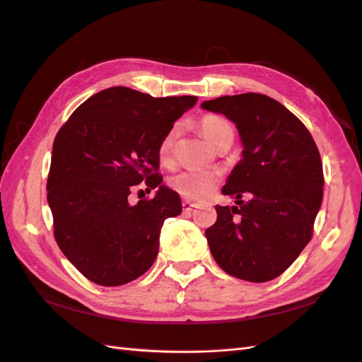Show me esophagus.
I'll return each instance as SVG.
<instances>
[{
    "mask_svg": "<svg viewBox=\"0 0 362 362\" xmlns=\"http://www.w3.org/2000/svg\"><path fill=\"white\" fill-rule=\"evenodd\" d=\"M194 208H198V205L190 202V201H184V202H182V210H184L185 213H190L192 210H194Z\"/></svg>",
    "mask_w": 362,
    "mask_h": 362,
    "instance_id": "obj_1",
    "label": "esophagus"
}]
</instances>
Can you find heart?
I'll return each instance as SVG.
<instances>
[{
	"mask_svg": "<svg viewBox=\"0 0 362 362\" xmlns=\"http://www.w3.org/2000/svg\"><path fill=\"white\" fill-rule=\"evenodd\" d=\"M199 129L208 144L214 148L225 137L234 136V128L222 116L206 115L199 120ZM178 137V127H172L163 136L158 144L157 156L161 164H170L173 161L175 144ZM170 189L190 201H204L210 196L218 185V173L213 170H182L173 175L169 181Z\"/></svg>",
	"mask_w": 362,
	"mask_h": 362,
	"instance_id": "heart-1",
	"label": "heart"
}]
</instances>
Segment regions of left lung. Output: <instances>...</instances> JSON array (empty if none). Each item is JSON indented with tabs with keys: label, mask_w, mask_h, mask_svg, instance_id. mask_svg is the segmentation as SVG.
I'll use <instances>...</instances> for the list:
<instances>
[{
	"label": "left lung",
	"mask_w": 362,
	"mask_h": 362,
	"mask_svg": "<svg viewBox=\"0 0 362 362\" xmlns=\"http://www.w3.org/2000/svg\"><path fill=\"white\" fill-rule=\"evenodd\" d=\"M202 107L231 119L245 146L222 190L237 205H216L217 221L205 231L213 258L234 278L275 279L313 237L325 182L319 148L300 119L270 96H221Z\"/></svg>",
	"instance_id": "left-lung-1"
}]
</instances>
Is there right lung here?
Listing matches in <instances>:
<instances>
[{"label":"right lung","instance_id":"obj_1","mask_svg":"<svg viewBox=\"0 0 362 362\" xmlns=\"http://www.w3.org/2000/svg\"><path fill=\"white\" fill-rule=\"evenodd\" d=\"M196 101L110 87L76 108L54 139L47 181L54 238L98 286H124L156 261L164 221L182 208L161 184L158 144ZM141 180L159 192L131 206L127 194Z\"/></svg>","mask_w":362,"mask_h":362}]
</instances>
